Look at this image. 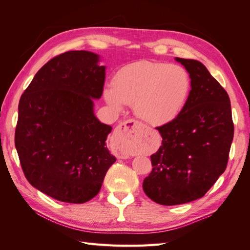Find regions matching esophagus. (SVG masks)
<instances>
[{"label":"esophagus","mask_w":250,"mask_h":250,"mask_svg":"<svg viewBox=\"0 0 250 250\" xmlns=\"http://www.w3.org/2000/svg\"><path fill=\"white\" fill-rule=\"evenodd\" d=\"M142 127V124L135 120H127L118 126L112 141L117 146L116 153L120 158H127L132 153V148L139 141Z\"/></svg>","instance_id":"obj_1"}]
</instances>
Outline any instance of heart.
Listing matches in <instances>:
<instances>
[{"label": "heart", "mask_w": 250, "mask_h": 250, "mask_svg": "<svg viewBox=\"0 0 250 250\" xmlns=\"http://www.w3.org/2000/svg\"><path fill=\"white\" fill-rule=\"evenodd\" d=\"M190 92V75L183 66L141 62L120 69L112 86L105 88L104 98L117 109L133 104L140 119L152 125H164L180 115Z\"/></svg>", "instance_id": "heart-1"}]
</instances>
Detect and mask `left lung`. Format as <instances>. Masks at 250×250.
I'll return each instance as SVG.
<instances>
[{
  "mask_svg": "<svg viewBox=\"0 0 250 250\" xmlns=\"http://www.w3.org/2000/svg\"><path fill=\"white\" fill-rule=\"evenodd\" d=\"M191 78V92L180 115L157 127L162 146L151 155L152 171L143 190L163 206L203 197L225 171L233 139L229 97L198 60L175 58Z\"/></svg>",
  "mask_w": 250,
  "mask_h": 250,
  "instance_id": "left-lung-1",
  "label": "left lung"
}]
</instances>
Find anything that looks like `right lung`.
<instances>
[{"mask_svg": "<svg viewBox=\"0 0 250 250\" xmlns=\"http://www.w3.org/2000/svg\"><path fill=\"white\" fill-rule=\"evenodd\" d=\"M88 51H69L44 64L21 95L16 148L32 187L56 200L84 203L99 193L117 160L105 141L111 126L94 112L105 66Z\"/></svg>", "mask_w": 250, "mask_h": 250, "instance_id": "add662e5", "label": "right lung"}]
</instances>
